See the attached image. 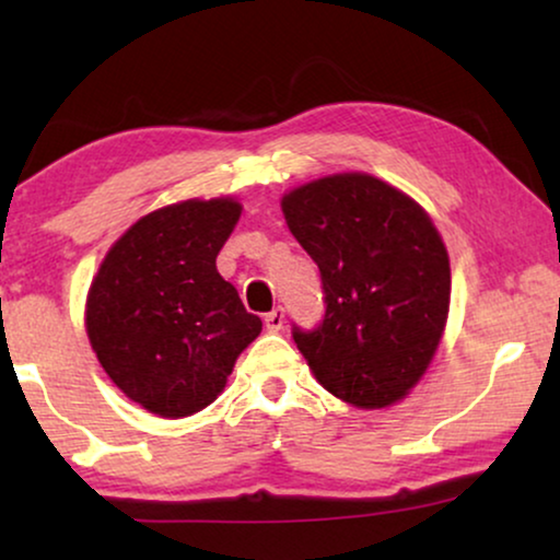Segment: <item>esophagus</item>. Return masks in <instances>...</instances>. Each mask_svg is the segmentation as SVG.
Segmentation results:
<instances>
[{
  "label": "esophagus",
  "instance_id": "1",
  "mask_svg": "<svg viewBox=\"0 0 560 560\" xmlns=\"http://www.w3.org/2000/svg\"><path fill=\"white\" fill-rule=\"evenodd\" d=\"M282 324H285V311H282L280 305H278V308H272L270 313H265L267 331H280Z\"/></svg>",
  "mask_w": 560,
  "mask_h": 560
}]
</instances>
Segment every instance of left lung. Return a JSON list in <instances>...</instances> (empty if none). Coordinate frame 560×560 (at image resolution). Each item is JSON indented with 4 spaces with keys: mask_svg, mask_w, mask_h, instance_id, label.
Returning <instances> with one entry per match:
<instances>
[{
    "mask_svg": "<svg viewBox=\"0 0 560 560\" xmlns=\"http://www.w3.org/2000/svg\"><path fill=\"white\" fill-rule=\"evenodd\" d=\"M290 232L320 270L324 320L293 339L328 393L357 408L400 400L439 349L451 301L448 252L416 201L364 173L282 198Z\"/></svg>",
    "mask_w": 560,
    "mask_h": 560,
    "instance_id": "left-lung-1",
    "label": "left lung"
}]
</instances>
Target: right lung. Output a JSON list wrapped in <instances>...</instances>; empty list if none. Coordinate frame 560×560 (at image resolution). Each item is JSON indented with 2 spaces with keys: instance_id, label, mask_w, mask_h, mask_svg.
<instances>
[{
  "instance_id": "1",
  "label": "right lung",
  "mask_w": 560,
  "mask_h": 560,
  "mask_svg": "<svg viewBox=\"0 0 560 560\" xmlns=\"http://www.w3.org/2000/svg\"><path fill=\"white\" fill-rule=\"evenodd\" d=\"M242 206L183 201L142 217L91 282L86 331L104 372L129 400L186 418L217 400L262 320L217 270Z\"/></svg>"
}]
</instances>
